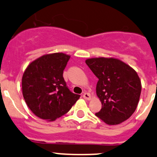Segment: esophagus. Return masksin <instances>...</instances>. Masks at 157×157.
<instances>
[{"mask_svg": "<svg viewBox=\"0 0 157 157\" xmlns=\"http://www.w3.org/2000/svg\"><path fill=\"white\" fill-rule=\"evenodd\" d=\"M83 97L85 99H86V100H90V93H83Z\"/></svg>", "mask_w": 157, "mask_h": 157, "instance_id": "esophagus-1", "label": "esophagus"}]
</instances>
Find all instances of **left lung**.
<instances>
[{"instance_id":"8db88e82","label":"left lung","mask_w":157,"mask_h":157,"mask_svg":"<svg viewBox=\"0 0 157 157\" xmlns=\"http://www.w3.org/2000/svg\"><path fill=\"white\" fill-rule=\"evenodd\" d=\"M86 64L99 79L96 94L102 109L96 116L110 125L129 118L137 108L141 93L137 72L116 58H90Z\"/></svg>"}]
</instances>
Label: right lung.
<instances>
[{
    "mask_svg": "<svg viewBox=\"0 0 157 157\" xmlns=\"http://www.w3.org/2000/svg\"><path fill=\"white\" fill-rule=\"evenodd\" d=\"M69 59V55L64 53L43 55L29 64L23 74L25 102L42 119L55 121L65 115L80 98L69 90L63 77Z\"/></svg>",
    "mask_w": 157,
    "mask_h": 157,
    "instance_id": "right-lung-1",
    "label": "right lung"
}]
</instances>
